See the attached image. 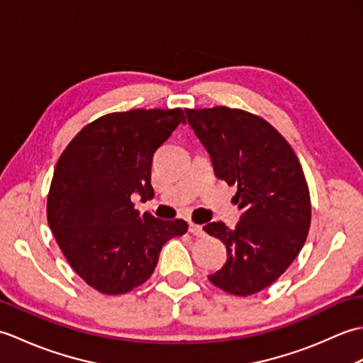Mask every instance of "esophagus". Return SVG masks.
<instances>
[{
    "instance_id": "34e87169",
    "label": "esophagus",
    "mask_w": 363,
    "mask_h": 363,
    "mask_svg": "<svg viewBox=\"0 0 363 363\" xmlns=\"http://www.w3.org/2000/svg\"><path fill=\"white\" fill-rule=\"evenodd\" d=\"M189 233H190V234H194L195 237H204L203 226L195 225L194 221H190V223H189Z\"/></svg>"
}]
</instances>
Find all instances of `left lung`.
Listing matches in <instances>:
<instances>
[{"label":"left lung","instance_id":"1","mask_svg":"<svg viewBox=\"0 0 363 363\" xmlns=\"http://www.w3.org/2000/svg\"><path fill=\"white\" fill-rule=\"evenodd\" d=\"M187 121L211 154L213 172L237 184L242 209L234 229L207 223L226 245L228 260L209 281L248 296L272 285L299 254L311 228V195L296 154L264 118L225 106L187 109Z\"/></svg>","mask_w":363,"mask_h":363}]
</instances>
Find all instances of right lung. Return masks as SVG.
Wrapping results in <instances>:
<instances>
[{
    "label": "right lung",
    "instance_id": "1",
    "mask_svg": "<svg viewBox=\"0 0 363 363\" xmlns=\"http://www.w3.org/2000/svg\"><path fill=\"white\" fill-rule=\"evenodd\" d=\"M186 125L182 109H134L91 121L68 143L51 181L46 215L60 251L90 287L121 295L150 279L169 238L187 233L184 220L140 213L154 196L152 154Z\"/></svg>",
    "mask_w": 363,
    "mask_h": 363
}]
</instances>
